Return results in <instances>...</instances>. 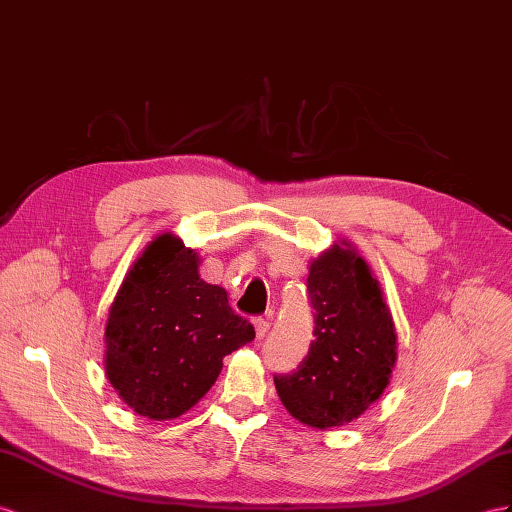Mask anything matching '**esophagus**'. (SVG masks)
Returning <instances> with one entry per match:
<instances>
[{"instance_id": "esophagus-1", "label": "esophagus", "mask_w": 512, "mask_h": 512, "mask_svg": "<svg viewBox=\"0 0 512 512\" xmlns=\"http://www.w3.org/2000/svg\"><path fill=\"white\" fill-rule=\"evenodd\" d=\"M253 324H255L257 337H259V339H264V337H266V333L270 331V320H268V318H255V320H253Z\"/></svg>"}]
</instances>
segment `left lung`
Listing matches in <instances>:
<instances>
[{
  "label": "left lung",
  "instance_id": "8db88e82",
  "mask_svg": "<svg viewBox=\"0 0 512 512\" xmlns=\"http://www.w3.org/2000/svg\"><path fill=\"white\" fill-rule=\"evenodd\" d=\"M313 342L290 374H274L287 411L311 428L344 426L381 398L396 365V329L378 281L355 248L311 261Z\"/></svg>",
  "mask_w": 512,
  "mask_h": 512
}]
</instances>
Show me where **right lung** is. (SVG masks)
<instances>
[{"label": "right lung", "instance_id": "obj_1", "mask_svg": "<svg viewBox=\"0 0 512 512\" xmlns=\"http://www.w3.org/2000/svg\"><path fill=\"white\" fill-rule=\"evenodd\" d=\"M227 292L199 277V257L170 233L134 261L110 307L106 374L138 415L173 419L216 383L222 359L253 342Z\"/></svg>", "mask_w": 512, "mask_h": 512}]
</instances>
